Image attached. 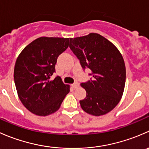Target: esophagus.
<instances>
[{
    "label": "esophagus",
    "mask_w": 149,
    "mask_h": 149,
    "mask_svg": "<svg viewBox=\"0 0 149 149\" xmlns=\"http://www.w3.org/2000/svg\"><path fill=\"white\" fill-rule=\"evenodd\" d=\"M79 86V84L77 83V82H76V83L72 84V87H73V88H74V89L77 88Z\"/></svg>",
    "instance_id": "obj_1"
}]
</instances>
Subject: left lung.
<instances>
[{
	"label": "left lung",
	"instance_id": "left-lung-1",
	"mask_svg": "<svg viewBox=\"0 0 149 149\" xmlns=\"http://www.w3.org/2000/svg\"><path fill=\"white\" fill-rule=\"evenodd\" d=\"M69 47L82 68H89L93 76V80L81 84L86 91L81 107L94 116L108 113L119 103L124 91L126 70L121 53L97 33L70 38Z\"/></svg>",
	"mask_w": 149,
	"mask_h": 149
}]
</instances>
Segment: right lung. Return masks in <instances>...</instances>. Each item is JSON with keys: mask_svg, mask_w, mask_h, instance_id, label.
<instances>
[{"mask_svg": "<svg viewBox=\"0 0 149 149\" xmlns=\"http://www.w3.org/2000/svg\"><path fill=\"white\" fill-rule=\"evenodd\" d=\"M70 39L41 37L25 47L16 59L13 77L18 96L34 115L55 112L70 91V86L59 76L50 80L57 59L68 48Z\"/></svg>", "mask_w": 149, "mask_h": 149, "instance_id": "1", "label": "right lung"}]
</instances>
